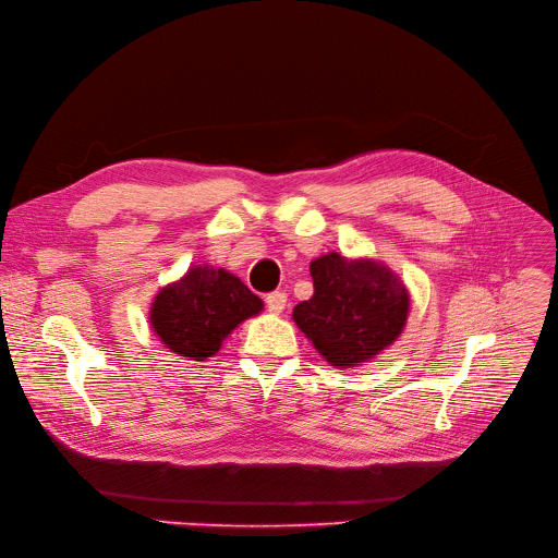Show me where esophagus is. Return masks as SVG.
I'll return each mask as SVG.
<instances>
[{
    "label": "esophagus",
    "mask_w": 558,
    "mask_h": 558,
    "mask_svg": "<svg viewBox=\"0 0 558 558\" xmlns=\"http://www.w3.org/2000/svg\"><path fill=\"white\" fill-rule=\"evenodd\" d=\"M265 306H268L270 313H281L286 308V293H281V290L268 293L265 295Z\"/></svg>",
    "instance_id": "esophagus-1"
}]
</instances>
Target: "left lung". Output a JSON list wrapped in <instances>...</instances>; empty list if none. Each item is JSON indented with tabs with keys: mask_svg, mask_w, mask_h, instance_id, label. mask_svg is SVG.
I'll list each match as a JSON object with an SVG mask.
<instances>
[{
	"mask_svg": "<svg viewBox=\"0 0 558 558\" xmlns=\"http://www.w3.org/2000/svg\"><path fill=\"white\" fill-rule=\"evenodd\" d=\"M311 277L313 298L293 308V320L331 365L367 363L400 338L411 300L388 265L331 252L311 263Z\"/></svg>",
	"mask_w": 558,
	"mask_h": 558,
	"instance_id": "1",
	"label": "left lung"
}]
</instances>
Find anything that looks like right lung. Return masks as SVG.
Here are the masks:
<instances>
[{"label": "right lung", "instance_id": "add662e5", "mask_svg": "<svg viewBox=\"0 0 558 558\" xmlns=\"http://www.w3.org/2000/svg\"><path fill=\"white\" fill-rule=\"evenodd\" d=\"M260 311V298L235 275L193 265L179 281L158 290L149 323L170 352L189 361H206L238 325Z\"/></svg>", "mask_w": 558, "mask_h": 558}]
</instances>
